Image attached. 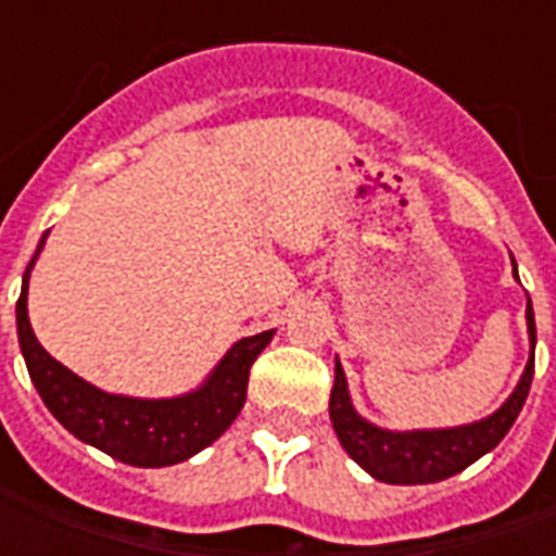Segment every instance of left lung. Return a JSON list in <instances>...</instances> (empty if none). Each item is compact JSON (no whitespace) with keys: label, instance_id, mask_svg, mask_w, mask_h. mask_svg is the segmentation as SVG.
Listing matches in <instances>:
<instances>
[{"label":"left lung","instance_id":"left-lung-1","mask_svg":"<svg viewBox=\"0 0 556 556\" xmlns=\"http://www.w3.org/2000/svg\"><path fill=\"white\" fill-rule=\"evenodd\" d=\"M513 274L518 279L515 258ZM527 337H530V357L509 399L489 417L465 422V426H450V429L393 431L361 417L351 402L349 378L337 357V381L330 390V422L342 450L369 477L378 482H390V485H426V482H441V479L462 473L467 465L491 453L506 438V431L513 429V422L525 408L530 381H533V357H536V321H533L530 298H527Z\"/></svg>","mask_w":556,"mask_h":556}]
</instances>
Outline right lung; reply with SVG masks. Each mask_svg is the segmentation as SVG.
I'll list each match as a JSON object with an SVG mask.
<instances>
[{
    "instance_id": "add662e5",
    "label": "right lung",
    "mask_w": 556,
    "mask_h": 556,
    "mask_svg": "<svg viewBox=\"0 0 556 556\" xmlns=\"http://www.w3.org/2000/svg\"><path fill=\"white\" fill-rule=\"evenodd\" d=\"M50 235V231H47ZM31 255L23 274L17 301V337L29 378L43 405L50 408L74 438L89 443L115 462L134 467H166L187 462L202 453L229 429L247 402V381L255 357L267 349L274 330L243 337L231 345L223 361L211 369L202 384L169 399H139L106 393L74 375L67 366L50 357L35 337L29 321V277L38 262L43 241Z\"/></svg>"
}]
</instances>
